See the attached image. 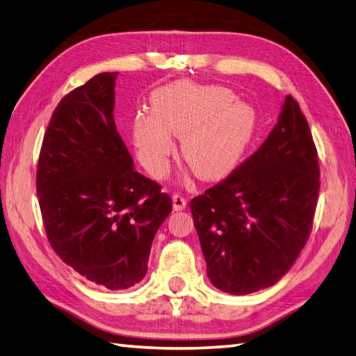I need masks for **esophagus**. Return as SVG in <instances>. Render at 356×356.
Masks as SVG:
<instances>
[{
	"instance_id": "34e87169",
	"label": "esophagus",
	"mask_w": 356,
	"mask_h": 356,
	"mask_svg": "<svg viewBox=\"0 0 356 356\" xmlns=\"http://www.w3.org/2000/svg\"><path fill=\"white\" fill-rule=\"evenodd\" d=\"M172 201H173V209H175L177 212H178V210H184L187 207V200L183 197V195L175 193V195H173Z\"/></svg>"
}]
</instances>
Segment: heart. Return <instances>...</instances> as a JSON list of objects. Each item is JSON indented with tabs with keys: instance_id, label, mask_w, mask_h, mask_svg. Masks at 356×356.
<instances>
[{
	"instance_id": "obj_1",
	"label": "heart",
	"mask_w": 356,
	"mask_h": 356,
	"mask_svg": "<svg viewBox=\"0 0 356 356\" xmlns=\"http://www.w3.org/2000/svg\"><path fill=\"white\" fill-rule=\"evenodd\" d=\"M257 113L222 86L178 81L152 95V113L138 112L134 138L144 165L161 173L175 150L172 135L183 138L188 168L202 179H218L235 169L252 141Z\"/></svg>"
}]
</instances>
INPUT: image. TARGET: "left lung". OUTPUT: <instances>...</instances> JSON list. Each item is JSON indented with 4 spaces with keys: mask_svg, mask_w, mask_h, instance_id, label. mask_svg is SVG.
I'll use <instances>...</instances> for the list:
<instances>
[{
    "mask_svg": "<svg viewBox=\"0 0 356 356\" xmlns=\"http://www.w3.org/2000/svg\"><path fill=\"white\" fill-rule=\"evenodd\" d=\"M318 192L314 138L298 101L287 95L255 154L191 201L210 282L232 295L278 282L310 236Z\"/></svg>",
    "mask_w": 356,
    "mask_h": 356,
    "instance_id": "1",
    "label": "left lung"
}]
</instances>
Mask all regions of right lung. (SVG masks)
<instances>
[{
  "mask_svg": "<svg viewBox=\"0 0 356 356\" xmlns=\"http://www.w3.org/2000/svg\"><path fill=\"white\" fill-rule=\"evenodd\" d=\"M117 75H95L60 101L36 169L52 249L81 277L111 290L144 278L152 241L172 212L161 186L134 169L115 126Z\"/></svg>",
  "mask_w": 356,
  "mask_h": 356,
  "instance_id": "obj_1",
  "label": "right lung"
}]
</instances>
